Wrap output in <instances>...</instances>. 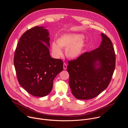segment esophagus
I'll return each instance as SVG.
<instances>
[{"label":"esophagus","mask_w":128,"mask_h":128,"mask_svg":"<svg viewBox=\"0 0 128 128\" xmlns=\"http://www.w3.org/2000/svg\"><path fill=\"white\" fill-rule=\"evenodd\" d=\"M63 69L64 70H66L67 69V64L65 63L63 64Z\"/></svg>","instance_id":"34e87169"}]
</instances>
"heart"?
I'll return each instance as SVG.
<instances>
[{
    "mask_svg": "<svg viewBox=\"0 0 128 128\" xmlns=\"http://www.w3.org/2000/svg\"><path fill=\"white\" fill-rule=\"evenodd\" d=\"M81 34H63L57 40V44L52 42V50L54 56H60L62 54L61 48H65L66 56L71 59H74L80 56L84 45Z\"/></svg>",
    "mask_w": 128,
    "mask_h": 128,
    "instance_id": "1",
    "label": "heart"
}]
</instances>
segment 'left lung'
<instances>
[{"mask_svg": "<svg viewBox=\"0 0 128 128\" xmlns=\"http://www.w3.org/2000/svg\"><path fill=\"white\" fill-rule=\"evenodd\" d=\"M101 36L102 41L98 48L85 52L68 62L69 84L72 94L78 99L97 97L112 80L116 67V54L110 38L103 33Z\"/></svg>", "mask_w": 128, "mask_h": 128, "instance_id": "left-lung-1", "label": "left lung"}]
</instances>
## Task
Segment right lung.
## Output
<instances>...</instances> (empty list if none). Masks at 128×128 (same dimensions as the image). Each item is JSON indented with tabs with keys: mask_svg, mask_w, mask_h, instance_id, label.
<instances>
[{
	"mask_svg": "<svg viewBox=\"0 0 128 128\" xmlns=\"http://www.w3.org/2000/svg\"><path fill=\"white\" fill-rule=\"evenodd\" d=\"M48 35L44 27H34L23 34L15 50L14 63L18 82L34 96L48 95L54 78L63 70L62 60L50 56Z\"/></svg>",
	"mask_w": 128,
	"mask_h": 128,
	"instance_id": "1",
	"label": "right lung"
}]
</instances>
